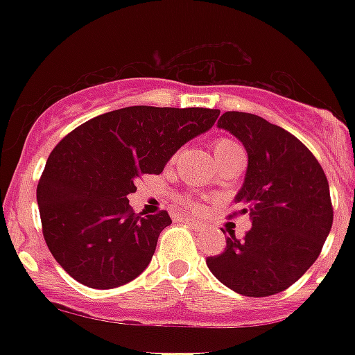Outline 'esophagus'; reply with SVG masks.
Wrapping results in <instances>:
<instances>
[{"instance_id":"esophagus-1","label":"esophagus","mask_w":355,"mask_h":355,"mask_svg":"<svg viewBox=\"0 0 355 355\" xmlns=\"http://www.w3.org/2000/svg\"><path fill=\"white\" fill-rule=\"evenodd\" d=\"M180 219H182V217H180ZM184 221L188 223L191 228H195V230H200V228H202V223L195 221V219H191V217H184Z\"/></svg>"}]
</instances>
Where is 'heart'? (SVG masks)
Masks as SVG:
<instances>
[{"instance_id":"1","label":"heart","mask_w":355,"mask_h":355,"mask_svg":"<svg viewBox=\"0 0 355 355\" xmlns=\"http://www.w3.org/2000/svg\"><path fill=\"white\" fill-rule=\"evenodd\" d=\"M234 150H241V147H239V144L232 141V139L219 138L214 141V155H216V158L230 155V153H234ZM189 206H195V205L193 202H189Z\"/></svg>"}]
</instances>
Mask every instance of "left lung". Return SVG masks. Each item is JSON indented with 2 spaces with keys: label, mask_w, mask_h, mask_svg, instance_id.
Masks as SVG:
<instances>
[{
  "label": "left lung",
  "mask_w": 355,
  "mask_h": 355,
  "mask_svg": "<svg viewBox=\"0 0 355 355\" xmlns=\"http://www.w3.org/2000/svg\"><path fill=\"white\" fill-rule=\"evenodd\" d=\"M247 150L234 200L252 228L206 259L217 280L245 297H270L293 286L319 258L331 230L330 186L322 167L293 134L256 114L225 112L217 121Z\"/></svg>",
  "instance_id": "obj_1"
}]
</instances>
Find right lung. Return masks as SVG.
Returning a JSON list of instances; mask_svg holds the SVG:
<instances>
[{
    "label": "right lung",
    "mask_w": 355,
    "mask_h": 355,
    "mask_svg": "<svg viewBox=\"0 0 355 355\" xmlns=\"http://www.w3.org/2000/svg\"><path fill=\"white\" fill-rule=\"evenodd\" d=\"M217 116L214 108H119L83 123L51 150L36 200L47 247L71 278L112 289L147 269L171 217L138 216L127 195Z\"/></svg>",
    "instance_id": "obj_1"
}]
</instances>
